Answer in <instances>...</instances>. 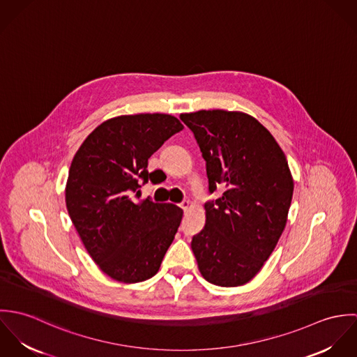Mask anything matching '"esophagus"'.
I'll use <instances>...</instances> for the list:
<instances>
[{
    "mask_svg": "<svg viewBox=\"0 0 357 357\" xmlns=\"http://www.w3.org/2000/svg\"><path fill=\"white\" fill-rule=\"evenodd\" d=\"M180 207H181L184 211H187V210L191 207V204H190V201H183V202L180 204Z\"/></svg>",
    "mask_w": 357,
    "mask_h": 357,
    "instance_id": "1",
    "label": "esophagus"
}]
</instances>
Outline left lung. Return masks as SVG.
<instances>
[{"label":"left lung","mask_w":357,"mask_h":357,"mask_svg":"<svg viewBox=\"0 0 357 357\" xmlns=\"http://www.w3.org/2000/svg\"><path fill=\"white\" fill-rule=\"evenodd\" d=\"M206 160V224L191 248L199 272L215 286L250 282L272 255L287 222L294 181L286 155L255 116L241 111L181 114Z\"/></svg>","instance_id":"left-lung-1"}]
</instances>
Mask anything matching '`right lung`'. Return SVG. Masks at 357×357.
<instances>
[{"label": "right lung", "instance_id": "right-lung-1", "mask_svg": "<svg viewBox=\"0 0 357 357\" xmlns=\"http://www.w3.org/2000/svg\"><path fill=\"white\" fill-rule=\"evenodd\" d=\"M183 128L169 114L115 116L99 125L73 158L66 184L70 218L86 252L114 280L153 278L174 239L183 210L135 199L155 173L147 170L149 158Z\"/></svg>", "mask_w": 357, "mask_h": 357}]
</instances>
